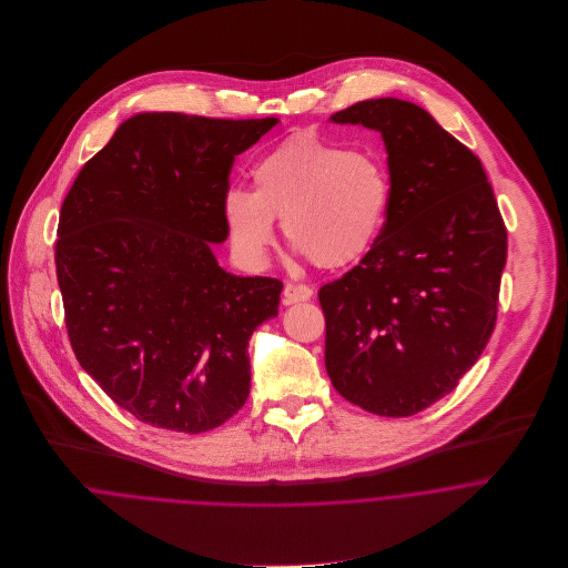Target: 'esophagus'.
Instances as JSON below:
<instances>
[{
  "label": "esophagus",
  "mask_w": 568,
  "mask_h": 568,
  "mask_svg": "<svg viewBox=\"0 0 568 568\" xmlns=\"http://www.w3.org/2000/svg\"><path fill=\"white\" fill-rule=\"evenodd\" d=\"M313 297V288L306 284H286L284 286V304H297V302H308Z\"/></svg>",
  "instance_id": "obj_1"
}]
</instances>
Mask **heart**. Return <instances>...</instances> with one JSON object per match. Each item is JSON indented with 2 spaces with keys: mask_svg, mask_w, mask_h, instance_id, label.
<instances>
[{
  "mask_svg": "<svg viewBox=\"0 0 568 568\" xmlns=\"http://www.w3.org/2000/svg\"><path fill=\"white\" fill-rule=\"evenodd\" d=\"M253 192L230 187L223 216L239 255L264 264L275 221L300 255L322 268L345 266L369 251L389 207V176L369 153L329 144L300 131L251 168Z\"/></svg>",
  "mask_w": 568,
  "mask_h": 568,
  "instance_id": "heart-1",
  "label": "heart"
}]
</instances>
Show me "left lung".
<instances>
[{"instance_id":"left-lung-1","label":"left lung","mask_w":568,"mask_h":568,"mask_svg":"<svg viewBox=\"0 0 568 568\" xmlns=\"http://www.w3.org/2000/svg\"><path fill=\"white\" fill-rule=\"evenodd\" d=\"M329 122L381 133L392 194L372 248L320 291L325 369L352 405L415 415L484 354L507 232L479 158L422 106L363 100Z\"/></svg>"}]
</instances>
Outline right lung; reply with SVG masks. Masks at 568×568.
<instances>
[{
    "label": "right lung",
    "instance_id": "add662e5",
    "mask_svg": "<svg viewBox=\"0 0 568 568\" xmlns=\"http://www.w3.org/2000/svg\"><path fill=\"white\" fill-rule=\"evenodd\" d=\"M280 120L138 113L68 192L57 277L72 349L140 422L205 433L244 405L248 338L277 317L282 282L221 268L236 155Z\"/></svg>",
    "mask_w": 568,
    "mask_h": 568
}]
</instances>
